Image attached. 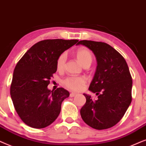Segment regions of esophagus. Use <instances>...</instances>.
<instances>
[{"mask_svg": "<svg viewBox=\"0 0 146 146\" xmlns=\"http://www.w3.org/2000/svg\"><path fill=\"white\" fill-rule=\"evenodd\" d=\"M76 95H77L76 93H70V97H71V98H73V97H75Z\"/></svg>", "mask_w": 146, "mask_h": 146, "instance_id": "34e87169", "label": "esophagus"}]
</instances>
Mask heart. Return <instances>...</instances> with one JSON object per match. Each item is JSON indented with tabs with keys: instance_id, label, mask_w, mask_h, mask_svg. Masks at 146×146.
I'll use <instances>...</instances> for the list:
<instances>
[{
	"instance_id": "b5f03b06",
	"label": "heart",
	"mask_w": 146,
	"mask_h": 146,
	"mask_svg": "<svg viewBox=\"0 0 146 146\" xmlns=\"http://www.w3.org/2000/svg\"><path fill=\"white\" fill-rule=\"evenodd\" d=\"M76 57L78 61L83 66L91 63L93 61V54L89 49L85 48H79L76 52ZM66 54L63 53L59 56L57 61V68L61 71L65 67L66 62ZM86 81L83 77H69L63 80V84L66 87L71 90H80L84 86Z\"/></svg>"
}]
</instances>
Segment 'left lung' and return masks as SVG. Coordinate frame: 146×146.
Returning a JSON list of instances; mask_svg holds the SVG:
<instances>
[{
  "label": "left lung",
  "instance_id": "8db88e82",
  "mask_svg": "<svg viewBox=\"0 0 146 146\" xmlns=\"http://www.w3.org/2000/svg\"><path fill=\"white\" fill-rule=\"evenodd\" d=\"M97 60V68L89 90L98 96L93 101L84 93L86 103L80 110L85 123L96 129H106L119 122L131 102L132 79L125 60L110 44L80 40Z\"/></svg>",
  "mask_w": 146,
  "mask_h": 146
}]
</instances>
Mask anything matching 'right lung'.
Masks as SVG:
<instances>
[{
    "instance_id": "obj_1",
    "label": "right lung",
    "mask_w": 146,
    "mask_h": 146,
    "mask_svg": "<svg viewBox=\"0 0 146 146\" xmlns=\"http://www.w3.org/2000/svg\"><path fill=\"white\" fill-rule=\"evenodd\" d=\"M78 40L47 39L33 45L17 64L13 75L11 96L22 121L31 127L44 128L59 116L61 104L69 92L59 87L48 89L57 71V61Z\"/></svg>"
}]
</instances>
